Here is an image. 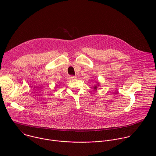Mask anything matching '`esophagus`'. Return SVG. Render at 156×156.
Returning <instances> with one entry per match:
<instances>
[{
    "label": "esophagus",
    "mask_w": 156,
    "mask_h": 156,
    "mask_svg": "<svg viewBox=\"0 0 156 156\" xmlns=\"http://www.w3.org/2000/svg\"><path fill=\"white\" fill-rule=\"evenodd\" d=\"M76 77V76H69V80H74V79H75Z\"/></svg>",
    "instance_id": "obj_1"
}]
</instances>
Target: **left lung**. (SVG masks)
Returning <instances> with one entry per match:
<instances>
[{
    "label": "left lung",
    "instance_id": "obj_1",
    "mask_svg": "<svg viewBox=\"0 0 156 156\" xmlns=\"http://www.w3.org/2000/svg\"><path fill=\"white\" fill-rule=\"evenodd\" d=\"M97 83V84H96V85H95L93 87H94V90H97V88H98V86H99V82H96Z\"/></svg>",
    "mask_w": 156,
    "mask_h": 156
}]
</instances>
